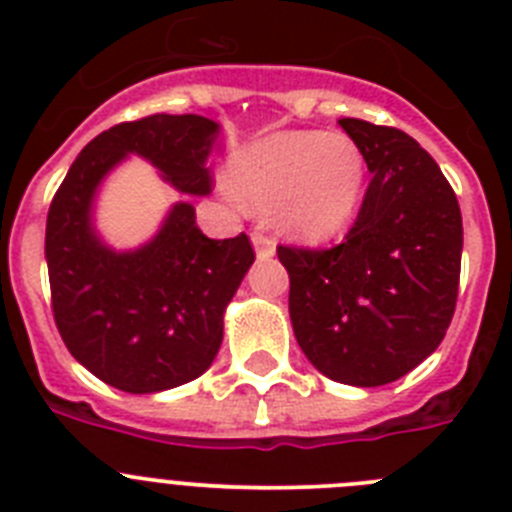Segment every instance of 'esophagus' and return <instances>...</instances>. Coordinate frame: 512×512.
<instances>
[{
  "instance_id": "1",
  "label": "esophagus",
  "mask_w": 512,
  "mask_h": 512,
  "mask_svg": "<svg viewBox=\"0 0 512 512\" xmlns=\"http://www.w3.org/2000/svg\"><path fill=\"white\" fill-rule=\"evenodd\" d=\"M251 243H253V251H256V256H259V259H271V256H274V251H277L274 241H271L269 235H264V233H253Z\"/></svg>"
}]
</instances>
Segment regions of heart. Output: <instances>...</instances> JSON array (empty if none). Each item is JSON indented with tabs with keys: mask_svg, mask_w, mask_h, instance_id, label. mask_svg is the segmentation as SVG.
<instances>
[{
	"mask_svg": "<svg viewBox=\"0 0 512 512\" xmlns=\"http://www.w3.org/2000/svg\"><path fill=\"white\" fill-rule=\"evenodd\" d=\"M230 184L253 210H277V225L289 238L325 243L354 220L364 197L366 161L346 133L289 130L235 153Z\"/></svg>",
	"mask_w": 512,
	"mask_h": 512,
	"instance_id": "heart-1",
	"label": "heart"
}]
</instances>
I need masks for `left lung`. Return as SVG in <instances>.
<instances>
[{
    "instance_id": "left-lung-1",
    "label": "left lung",
    "mask_w": 512,
    "mask_h": 512,
    "mask_svg": "<svg viewBox=\"0 0 512 512\" xmlns=\"http://www.w3.org/2000/svg\"><path fill=\"white\" fill-rule=\"evenodd\" d=\"M372 182L346 241L328 251L279 246L289 320L320 374L351 387L405 377L433 354L456 307L461 212L438 164L397 128L338 120Z\"/></svg>"
}]
</instances>
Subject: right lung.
<instances>
[{"label":"right lung","mask_w":512,"mask_h":512,"mask_svg":"<svg viewBox=\"0 0 512 512\" xmlns=\"http://www.w3.org/2000/svg\"><path fill=\"white\" fill-rule=\"evenodd\" d=\"M200 115H151L104 130L76 156L45 223L58 333L84 369L133 395L205 374L223 343L225 310L253 264L248 235L212 241L189 197L210 194L212 135ZM128 155L185 194L146 244L115 249L96 228L103 179Z\"/></svg>","instance_id":"right-lung-1"}]
</instances>
